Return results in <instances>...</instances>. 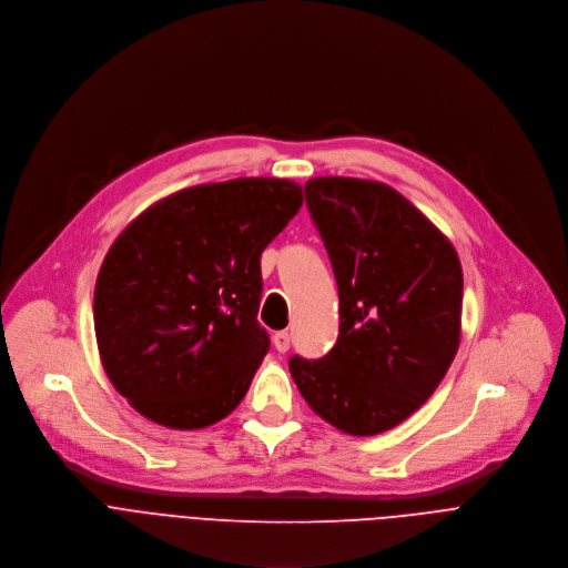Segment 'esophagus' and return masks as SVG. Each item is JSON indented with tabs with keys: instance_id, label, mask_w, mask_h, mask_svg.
Wrapping results in <instances>:
<instances>
[{
	"instance_id": "obj_1",
	"label": "esophagus",
	"mask_w": 568,
	"mask_h": 568,
	"mask_svg": "<svg viewBox=\"0 0 568 568\" xmlns=\"http://www.w3.org/2000/svg\"><path fill=\"white\" fill-rule=\"evenodd\" d=\"M273 345H275V349L280 354H286L291 349V335H288V331H277L273 335Z\"/></svg>"
}]
</instances>
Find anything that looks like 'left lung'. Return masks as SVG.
Here are the masks:
<instances>
[{
    "label": "left lung",
    "instance_id": "8db88e82",
    "mask_svg": "<svg viewBox=\"0 0 568 568\" xmlns=\"http://www.w3.org/2000/svg\"><path fill=\"white\" fill-rule=\"evenodd\" d=\"M304 192L337 282L339 333L324 358L293 356L288 369L320 418L374 436L412 416L455 361L462 262L436 225L385 183L317 176Z\"/></svg>",
    "mask_w": 568,
    "mask_h": 568
}]
</instances>
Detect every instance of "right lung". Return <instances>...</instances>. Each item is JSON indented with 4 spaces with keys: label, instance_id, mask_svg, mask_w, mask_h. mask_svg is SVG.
Wrapping results in <instances>:
<instances>
[{
    "label": "right lung",
    "instance_id": "right-lung-1",
    "mask_svg": "<svg viewBox=\"0 0 568 568\" xmlns=\"http://www.w3.org/2000/svg\"><path fill=\"white\" fill-rule=\"evenodd\" d=\"M302 207L288 179L174 192L111 244L93 293L102 367L130 405L201 429L246 396L271 339L257 322L262 253Z\"/></svg>",
    "mask_w": 568,
    "mask_h": 568
}]
</instances>
